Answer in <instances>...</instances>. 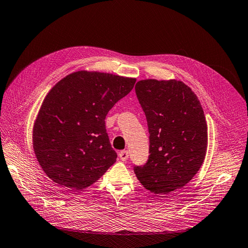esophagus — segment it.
Masks as SVG:
<instances>
[{
	"mask_svg": "<svg viewBox=\"0 0 248 248\" xmlns=\"http://www.w3.org/2000/svg\"><path fill=\"white\" fill-rule=\"evenodd\" d=\"M118 155H119V158H120V159H122L123 161H125V160L128 159V158H129V152H128V151H125V150H124V151H120Z\"/></svg>",
	"mask_w": 248,
	"mask_h": 248,
	"instance_id": "obj_1",
	"label": "esophagus"
}]
</instances>
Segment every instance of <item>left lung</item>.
I'll return each mask as SVG.
<instances>
[{
  "mask_svg": "<svg viewBox=\"0 0 248 248\" xmlns=\"http://www.w3.org/2000/svg\"><path fill=\"white\" fill-rule=\"evenodd\" d=\"M135 92L147 117L150 156L134 172L152 193H170L192 180L204 161V112L192 89L180 80H139Z\"/></svg>",
  "mask_w": 248,
  "mask_h": 248,
  "instance_id": "8db88e82",
  "label": "left lung"
}]
</instances>
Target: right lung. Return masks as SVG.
<instances>
[{
    "instance_id": "add662e5",
    "label": "right lung",
    "mask_w": 248,
    "mask_h": 248,
    "mask_svg": "<svg viewBox=\"0 0 248 248\" xmlns=\"http://www.w3.org/2000/svg\"><path fill=\"white\" fill-rule=\"evenodd\" d=\"M135 81L110 73L78 71L49 91L35 119L32 141L36 159L50 179L82 189L116 161L105 119Z\"/></svg>"
}]
</instances>
